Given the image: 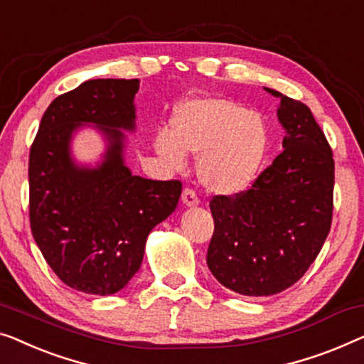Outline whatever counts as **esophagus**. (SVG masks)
Returning <instances> with one entry per match:
<instances>
[{
  "instance_id": "34e87169",
  "label": "esophagus",
  "mask_w": 364,
  "mask_h": 364,
  "mask_svg": "<svg viewBox=\"0 0 364 364\" xmlns=\"http://www.w3.org/2000/svg\"><path fill=\"white\" fill-rule=\"evenodd\" d=\"M182 203L186 205V207H197L200 200L197 197V193L191 191V188H186V191L182 192Z\"/></svg>"
}]
</instances>
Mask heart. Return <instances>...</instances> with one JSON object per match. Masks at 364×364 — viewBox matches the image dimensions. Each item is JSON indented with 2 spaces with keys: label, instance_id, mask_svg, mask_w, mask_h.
<instances>
[{
  "label": "heart",
  "instance_id": "1",
  "mask_svg": "<svg viewBox=\"0 0 364 364\" xmlns=\"http://www.w3.org/2000/svg\"><path fill=\"white\" fill-rule=\"evenodd\" d=\"M172 133L156 136V151L172 169L198 154L197 176L208 192L236 195L252 186L269 149V128L259 113L226 97H195L178 105Z\"/></svg>",
  "mask_w": 364,
  "mask_h": 364
}]
</instances>
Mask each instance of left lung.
Segmentation results:
<instances>
[{
  "label": "left lung",
  "instance_id": "obj_1",
  "mask_svg": "<svg viewBox=\"0 0 364 364\" xmlns=\"http://www.w3.org/2000/svg\"><path fill=\"white\" fill-rule=\"evenodd\" d=\"M264 90L281 100L284 151L250 191L210 202L208 269L221 286L250 297L294 286L322 250L333 213L335 164L323 131L304 103Z\"/></svg>",
  "mask_w": 364,
  "mask_h": 364
}]
</instances>
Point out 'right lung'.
I'll return each instance as SVG.
<instances>
[{"label":"right lung","mask_w":364,"mask_h":364,"mask_svg":"<svg viewBox=\"0 0 364 364\" xmlns=\"http://www.w3.org/2000/svg\"><path fill=\"white\" fill-rule=\"evenodd\" d=\"M139 80L97 78L57 97L41 119L29 154L33 236L57 277L75 291L112 296L143 262L146 240L176 210L178 181H151L124 162L136 131ZM92 127L105 151L95 166L71 154L73 136Z\"/></svg>","instance_id":"1"}]
</instances>
